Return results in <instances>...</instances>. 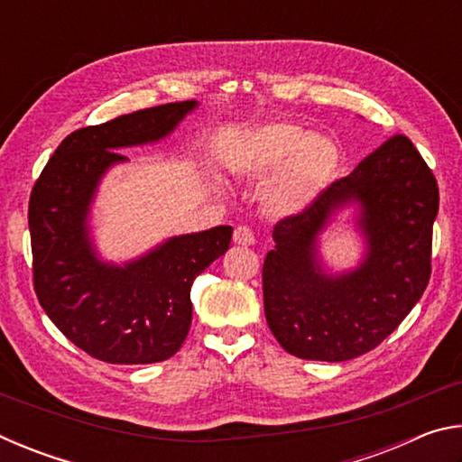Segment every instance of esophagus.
<instances>
[{
  "instance_id": "esophagus-1",
  "label": "esophagus",
  "mask_w": 462,
  "mask_h": 462,
  "mask_svg": "<svg viewBox=\"0 0 462 462\" xmlns=\"http://www.w3.org/2000/svg\"><path fill=\"white\" fill-rule=\"evenodd\" d=\"M234 242L240 246H253L256 238H254V232L248 228V226H238L236 230H234Z\"/></svg>"
}]
</instances>
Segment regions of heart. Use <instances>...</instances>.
<instances>
[{"instance_id": "b5f03b06", "label": "heart", "mask_w": 462, "mask_h": 462, "mask_svg": "<svg viewBox=\"0 0 462 462\" xmlns=\"http://www.w3.org/2000/svg\"><path fill=\"white\" fill-rule=\"evenodd\" d=\"M228 167L248 181H267L275 174L264 203L273 214L291 216L310 208L334 181L340 148L300 124L277 122L250 132L232 151Z\"/></svg>"}]
</instances>
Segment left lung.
I'll return each instance as SVG.
<instances>
[{
    "mask_svg": "<svg viewBox=\"0 0 462 462\" xmlns=\"http://www.w3.org/2000/svg\"><path fill=\"white\" fill-rule=\"evenodd\" d=\"M438 183L403 134L385 140L310 208L275 224L263 264L264 316L289 355L350 361L387 338L420 301L432 273ZM346 202L362 208L364 263L338 278L315 259L317 234Z\"/></svg>",
    "mask_w": 462,
    "mask_h": 462,
    "instance_id": "8db88e82",
    "label": "left lung"
}]
</instances>
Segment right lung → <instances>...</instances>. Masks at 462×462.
Segmentation results:
<instances>
[{
	"label": "right lung",
	"mask_w": 462,
	"mask_h": 462,
	"mask_svg": "<svg viewBox=\"0 0 462 462\" xmlns=\"http://www.w3.org/2000/svg\"><path fill=\"white\" fill-rule=\"evenodd\" d=\"M198 101L138 109L69 134L30 195L34 291L52 324L97 361L173 356L191 326V285L230 246V226L175 236L124 267L99 261L88 214L99 179L128 161L118 148L169 136Z\"/></svg>",
	"instance_id": "right-lung-1"
}]
</instances>
